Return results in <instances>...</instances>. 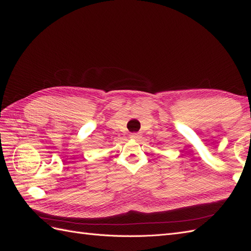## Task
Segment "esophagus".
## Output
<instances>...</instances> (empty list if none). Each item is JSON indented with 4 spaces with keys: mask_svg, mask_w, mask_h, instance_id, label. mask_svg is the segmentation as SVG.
I'll return each mask as SVG.
<instances>
[{
    "mask_svg": "<svg viewBox=\"0 0 251 251\" xmlns=\"http://www.w3.org/2000/svg\"><path fill=\"white\" fill-rule=\"evenodd\" d=\"M130 137L132 138V139H139L140 138V134L139 133H132L131 135H130Z\"/></svg>",
    "mask_w": 251,
    "mask_h": 251,
    "instance_id": "obj_1",
    "label": "esophagus"
}]
</instances>
